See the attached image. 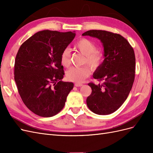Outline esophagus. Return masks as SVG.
<instances>
[{"label": "esophagus", "mask_w": 153, "mask_h": 153, "mask_svg": "<svg viewBox=\"0 0 153 153\" xmlns=\"http://www.w3.org/2000/svg\"><path fill=\"white\" fill-rule=\"evenodd\" d=\"M75 85L76 87H82L83 85V84H78V83H76V84H75Z\"/></svg>", "instance_id": "obj_1"}]
</instances>
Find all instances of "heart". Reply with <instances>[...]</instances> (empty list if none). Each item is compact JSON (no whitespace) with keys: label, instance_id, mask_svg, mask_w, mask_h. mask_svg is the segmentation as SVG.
I'll return each mask as SVG.
<instances>
[{"label":"heart","instance_id":"1","mask_svg":"<svg viewBox=\"0 0 153 153\" xmlns=\"http://www.w3.org/2000/svg\"><path fill=\"white\" fill-rule=\"evenodd\" d=\"M75 47L79 52L85 55L84 62L87 63L92 68L97 69L103 62V54L96 50V45L89 39L82 38L75 44ZM70 50L68 48H64L61 53L60 61L64 67L70 65ZM91 69L87 66L73 67L66 72V78L69 81L76 83H82L90 75Z\"/></svg>","mask_w":153,"mask_h":153}]
</instances>
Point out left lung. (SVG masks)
<instances>
[{"mask_svg":"<svg viewBox=\"0 0 153 153\" xmlns=\"http://www.w3.org/2000/svg\"><path fill=\"white\" fill-rule=\"evenodd\" d=\"M82 36L100 39L103 47L105 58L93 73V78L103 83L88 84L92 92L87 98V105L96 114H110L121 107L132 88L135 73L134 50L120 34L91 30Z\"/></svg>","mask_w":153,"mask_h":153,"instance_id":"1","label":"left lung"}]
</instances>
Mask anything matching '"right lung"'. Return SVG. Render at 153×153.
Instances as JSON below:
<instances>
[{
	"mask_svg": "<svg viewBox=\"0 0 153 153\" xmlns=\"http://www.w3.org/2000/svg\"><path fill=\"white\" fill-rule=\"evenodd\" d=\"M75 35V32L39 31L18 51L14 75L18 92L27 107L39 116L58 114L73 88V83L61 80L64 73L60 56Z\"/></svg>",
	"mask_w": 153,
	"mask_h": 153,
	"instance_id": "right-lung-1",
	"label": "right lung"
}]
</instances>
